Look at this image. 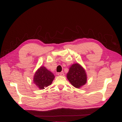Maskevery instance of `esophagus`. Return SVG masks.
<instances>
[{
  "instance_id": "34e87169",
  "label": "esophagus",
  "mask_w": 122,
  "mask_h": 122,
  "mask_svg": "<svg viewBox=\"0 0 122 122\" xmlns=\"http://www.w3.org/2000/svg\"><path fill=\"white\" fill-rule=\"evenodd\" d=\"M58 75L59 76H64V74L62 73V72H59V73H58Z\"/></svg>"
}]
</instances>
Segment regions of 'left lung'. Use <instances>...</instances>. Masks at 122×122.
<instances>
[{"mask_svg": "<svg viewBox=\"0 0 122 122\" xmlns=\"http://www.w3.org/2000/svg\"><path fill=\"white\" fill-rule=\"evenodd\" d=\"M66 77L75 87L80 88L87 81V75L84 69L79 63L73 64L69 68Z\"/></svg>", "mask_w": 122, "mask_h": 122, "instance_id": "1", "label": "left lung"}]
</instances>
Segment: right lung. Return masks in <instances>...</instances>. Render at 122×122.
<instances>
[{"instance_id":"1","label":"right lung","mask_w":122,"mask_h":122,"mask_svg":"<svg viewBox=\"0 0 122 122\" xmlns=\"http://www.w3.org/2000/svg\"><path fill=\"white\" fill-rule=\"evenodd\" d=\"M54 77V74L45 66H41L35 72L33 82L39 89L43 90L51 84Z\"/></svg>"}]
</instances>
